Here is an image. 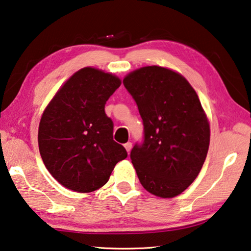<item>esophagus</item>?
Returning <instances> with one entry per match:
<instances>
[{"label": "esophagus", "mask_w": 251, "mask_h": 251, "mask_svg": "<svg viewBox=\"0 0 251 251\" xmlns=\"http://www.w3.org/2000/svg\"><path fill=\"white\" fill-rule=\"evenodd\" d=\"M124 147H125V149L127 150V152H129L130 150H131V147H133V145H131L130 141H128V143H126V144L124 145Z\"/></svg>", "instance_id": "obj_1"}]
</instances>
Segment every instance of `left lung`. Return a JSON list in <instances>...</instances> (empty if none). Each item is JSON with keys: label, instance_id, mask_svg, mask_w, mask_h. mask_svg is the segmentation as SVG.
Instances as JSON below:
<instances>
[{"label": "left lung", "instance_id": "8db88e82", "mask_svg": "<svg viewBox=\"0 0 251 251\" xmlns=\"http://www.w3.org/2000/svg\"><path fill=\"white\" fill-rule=\"evenodd\" d=\"M123 83L135 100L144 141L130 151L141 185L175 198L195 180L209 146V124L197 92L177 72L158 66L130 72Z\"/></svg>", "mask_w": 251, "mask_h": 251}]
</instances>
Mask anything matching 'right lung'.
<instances>
[{"instance_id":"right-lung-1","label":"right lung","mask_w":251,"mask_h":251,"mask_svg":"<svg viewBox=\"0 0 251 251\" xmlns=\"http://www.w3.org/2000/svg\"><path fill=\"white\" fill-rule=\"evenodd\" d=\"M116 75L86 67L71 76L44 111L38 146L45 166L65 188L88 193L110 179L126 149L113 139L105 104L120 88Z\"/></svg>"}]
</instances>
